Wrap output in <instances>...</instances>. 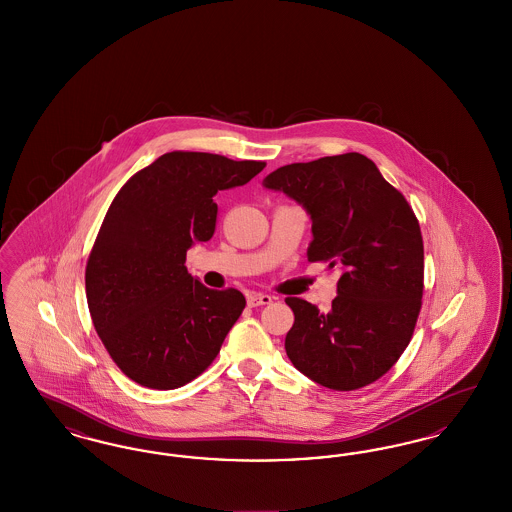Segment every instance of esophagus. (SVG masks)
Listing matches in <instances>:
<instances>
[{
  "mask_svg": "<svg viewBox=\"0 0 512 512\" xmlns=\"http://www.w3.org/2000/svg\"><path fill=\"white\" fill-rule=\"evenodd\" d=\"M270 303H272V297L267 295V293H247V305L249 307H261V305H270Z\"/></svg>",
  "mask_w": 512,
  "mask_h": 512,
  "instance_id": "obj_1",
  "label": "esophagus"
}]
</instances>
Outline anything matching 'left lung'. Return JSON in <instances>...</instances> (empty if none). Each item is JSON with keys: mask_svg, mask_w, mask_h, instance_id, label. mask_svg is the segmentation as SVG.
Returning <instances> with one entry per match:
<instances>
[{"mask_svg": "<svg viewBox=\"0 0 512 512\" xmlns=\"http://www.w3.org/2000/svg\"><path fill=\"white\" fill-rule=\"evenodd\" d=\"M265 188L295 199L313 220L311 263L340 267L328 313L288 297L286 353L324 388L351 391L382 378L413 338L424 290V245L405 195L361 153L270 172Z\"/></svg>", "mask_w": 512, "mask_h": 512, "instance_id": "obj_1", "label": "left lung"}]
</instances>
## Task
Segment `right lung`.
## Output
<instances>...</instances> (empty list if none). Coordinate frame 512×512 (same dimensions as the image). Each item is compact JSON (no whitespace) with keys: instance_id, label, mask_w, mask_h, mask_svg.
<instances>
[{"instance_id":"obj_1","label":"right lung","mask_w":512,"mask_h":512,"mask_svg":"<svg viewBox=\"0 0 512 512\" xmlns=\"http://www.w3.org/2000/svg\"><path fill=\"white\" fill-rule=\"evenodd\" d=\"M263 161L171 151L115 195L86 265L92 322L111 359L140 386L176 390L219 355L244 293L209 290L186 251L215 234L220 190L244 186Z\"/></svg>"}]
</instances>
